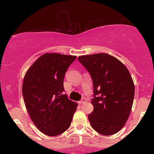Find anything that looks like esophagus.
I'll list each match as a JSON object with an SVG mask.
<instances>
[{
	"mask_svg": "<svg viewBox=\"0 0 154 154\" xmlns=\"http://www.w3.org/2000/svg\"><path fill=\"white\" fill-rule=\"evenodd\" d=\"M86 102V98H82V100H79V104H82V103H85Z\"/></svg>",
	"mask_w": 154,
	"mask_h": 154,
	"instance_id": "34e87169",
	"label": "esophagus"
}]
</instances>
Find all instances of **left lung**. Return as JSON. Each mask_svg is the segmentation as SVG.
Wrapping results in <instances>:
<instances>
[{
    "label": "left lung",
    "instance_id": "obj_1",
    "mask_svg": "<svg viewBox=\"0 0 154 154\" xmlns=\"http://www.w3.org/2000/svg\"><path fill=\"white\" fill-rule=\"evenodd\" d=\"M78 61L93 80L94 109L88 115L91 127L101 135H114L131 111L135 95L131 75L119 60L107 54L81 56Z\"/></svg>",
    "mask_w": 154,
    "mask_h": 154
}]
</instances>
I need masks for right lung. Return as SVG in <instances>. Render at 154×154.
<instances>
[{
    "label": "right lung",
    "instance_id": "right-lung-1",
    "mask_svg": "<svg viewBox=\"0 0 154 154\" xmlns=\"http://www.w3.org/2000/svg\"><path fill=\"white\" fill-rule=\"evenodd\" d=\"M77 56L45 54L26 72L22 85L24 103L32 121L48 136L63 133L70 127L77 104L63 94V79Z\"/></svg>",
    "mask_w": 154,
    "mask_h": 154
}]
</instances>
